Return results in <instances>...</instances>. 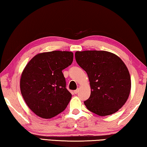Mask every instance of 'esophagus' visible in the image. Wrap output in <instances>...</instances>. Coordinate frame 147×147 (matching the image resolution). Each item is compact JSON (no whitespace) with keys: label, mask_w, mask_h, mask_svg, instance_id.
Returning a JSON list of instances; mask_svg holds the SVG:
<instances>
[{"label":"esophagus","mask_w":147,"mask_h":147,"mask_svg":"<svg viewBox=\"0 0 147 147\" xmlns=\"http://www.w3.org/2000/svg\"><path fill=\"white\" fill-rule=\"evenodd\" d=\"M74 94H77L78 92V89H77V90H74Z\"/></svg>","instance_id":"34e87169"}]
</instances>
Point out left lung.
Masks as SVG:
<instances>
[{
  "mask_svg": "<svg viewBox=\"0 0 147 147\" xmlns=\"http://www.w3.org/2000/svg\"><path fill=\"white\" fill-rule=\"evenodd\" d=\"M75 59L89 78L91 93L84 102L87 109L100 116L117 112L127 100L131 88L123 61L112 53L96 50L76 51Z\"/></svg>",
  "mask_w": 147,
  "mask_h": 147,
  "instance_id": "8db88e82",
  "label": "left lung"
}]
</instances>
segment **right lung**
<instances>
[{"mask_svg":"<svg viewBox=\"0 0 147 147\" xmlns=\"http://www.w3.org/2000/svg\"><path fill=\"white\" fill-rule=\"evenodd\" d=\"M73 61V52L53 51L37 54L26 65L20 87L26 104L35 114L50 119L67 108L72 94L66 88L62 71Z\"/></svg>","mask_w":147,"mask_h":147,"instance_id":"1","label":"right lung"}]
</instances>
